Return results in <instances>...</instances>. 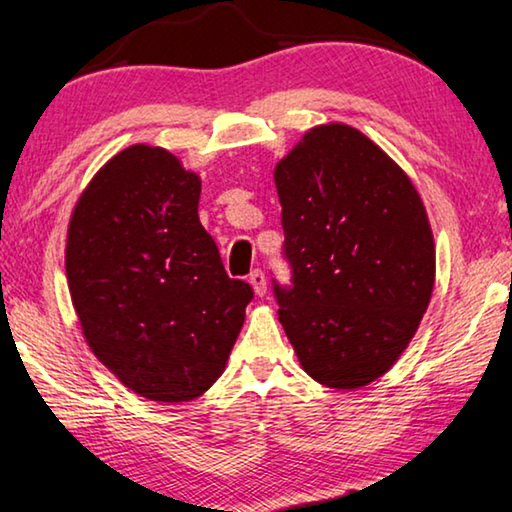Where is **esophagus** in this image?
<instances>
[{
    "label": "esophagus",
    "mask_w": 512,
    "mask_h": 512,
    "mask_svg": "<svg viewBox=\"0 0 512 512\" xmlns=\"http://www.w3.org/2000/svg\"><path fill=\"white\" fill-rule=\"evenodd\" d=\"M249 284L254 288V293L258 298H263L265 293H268V281H265V274L261 270H254L249 274Z\"/></svg>",
    "instance_id": "esophagus-1"
}]
</instances>
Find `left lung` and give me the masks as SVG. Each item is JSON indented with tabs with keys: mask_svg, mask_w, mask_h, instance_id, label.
<instances>
[{
	"mask_svg": "<svg viewBox=\"0 0 512 512\" xmlns=\"http://www.w3.org/2000/svg\"><path fill=\"white\" fill-rule=\"evenodd\" d=\"M293 291L279 323L311 379L358 390L411 344L436 249L411 177L351 124L309 129L274 166Z\"/></svg>",
	"mask_w": 512,
	"mask_h": 512,
	"instance_id": "obj_1",
	"label": "left lung"
}]
</instances>
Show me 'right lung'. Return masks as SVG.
Wrapping results in <instances>:
<instances>
[{"instance_id": "add662e5", "label": "right lung", "mask_w": 512, "mask_h": 512, "mask_svg": "<svg viewBox=\"0 0 512 512\" xmlns=\"http://www.w3.org/2000/svg\"><path fill=\"white\" fill-rule=\"evenodd\" d=\"M198 201L201 175L136 143L96 170L66 228V281L87 346L161 404L191 402L224 374L254 295L226 274Z\"/></svg>"}]
</instances>
